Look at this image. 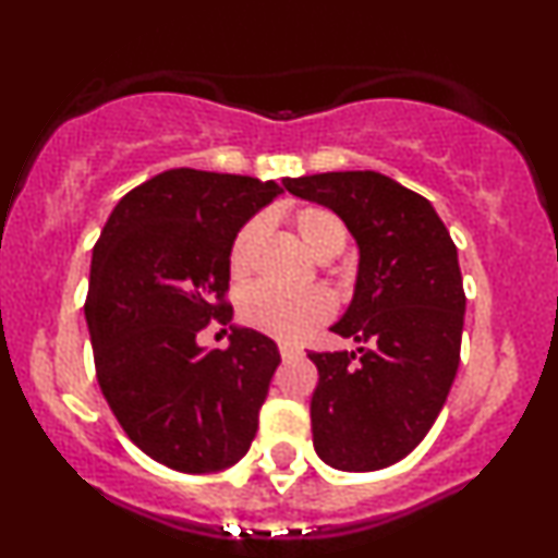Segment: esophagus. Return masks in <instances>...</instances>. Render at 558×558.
Returning <instances> with one entry per match:
<instances>
[{"label":"esophagus","instance_id":"34e87169","mask_svg":"<svg viewBox=\"0 0 558 558\" xmlns=\"http://www.w3.org/2000/svg\"><path fill=\"white\" fill-rule=\"evenodd\" d=\"M278 349H280V356H283V360H296V356L301 354L299 345H293V343H280Z\"/></svg>","mask_w":558,"mask_h":558}]
</instances>
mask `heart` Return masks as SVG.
<instances>
[{"instance_id": "obj_1", "label": "heart", "mask_w": 558, "mask_h": 558, "mask_svg": "<svg viewBox=\"0 0 558 558\" xmlns=\"http://www.w3.org/2000/svg\"><path fill=\"white\" fill-rule=\"evenodd\" d=\"M301 243L317 259H330L343 252L345 233L343 220L325 207H301L291 215ZM265 217H252L243 222L228 252V270L233 278H246L254 267L257 246L265 235ZM336 310L330 291L325 288H304V291H280L272 286H252L241 293L239 317L248 328L280 338V341H299L310 336L317 325L328 323Z\"/></svg>"}]
</instances>
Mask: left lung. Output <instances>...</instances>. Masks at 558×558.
<instances>
[{"mask_svg":"<svg viewBox=\"0 0 558 558\" xmlns=\"http://www.w3.org/2000/svg\"><path fill=\"white\" fill-rule=\"evenodd\" d=\"M283 185L332 209L360 243L354 299L330 328L360 349L310 351L315 451L343 472L383 470L420 446L457 377L466 306L457 246L425 196L380 172Z\"/></svg>","mask_w":558,"mask_h":558,"instance_id":"obj_1","label":"left lung"}]
</instances>
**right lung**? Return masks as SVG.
Returning a JSON list of instances; mask_svg holds the SVG:
<instances>
[{"label": "right lung", "instance_id": "obj_1", "mask_svg": "<svg viewBox=\"0 0 558 558\" xmlns=\"http://www.w3.org/2000/svg\"><path fill=\"white\" fill-rule=\"evenodd\" d=\"M275 181L165 170L120 198L94 246L86 323L101 393L128 438L178 472H217L252 446L280 354L257 330L228 349L196 336L228 325V252Z\"/></svg>", "mask_w": 558, "mask_h": 558}]
</instances>
